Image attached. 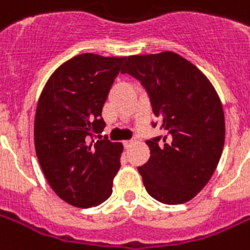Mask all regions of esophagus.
<instances>
[{"label": "esophagus", "mask_w": 250, "mask_h": 250, "mask_svg": "<svg viewBox=\"0 0 250 250\" xmlns=\"http://www.w3.org/2000/svg\"><path fill=\"white\" fill-rule=\"evenodd\" d=\"M132 144H134V140H125V142H123V146H125V148H130Z\"/></svg>", "instance_id": "1"}]
</instances>
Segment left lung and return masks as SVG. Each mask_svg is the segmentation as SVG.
<instances>
[{
  "mask_svg": "<svg viewBox=\"0 0 250 250\" xmlns=\"http://www.w3.org/2000/svg\"><path fill=\"white\" fill-rule=\"evenodd\" d=\"M122 73L139 81L166 135L147 140L151 156L138 167L149 196L183 204L207 186L225 140L221 102L208 78L176 53L131 55Z\"/></svg>",
  "mask_w": 250,
  "mask_h": 250,
  "instance_id": "left-lung-1",
  "label": "left lung"
}]
</instances>
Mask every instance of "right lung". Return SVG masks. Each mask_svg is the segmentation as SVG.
<instances>
[{"label": "right lung", "instance_id": "add662e5", "mask_svg": "<svg viewBox=\"0 0 250 250\" xmlns=\"http://www.w3.org/2000/svg\"><path fill=\"white\" fill-rule=\"evenodd\" d=\"M125 61L77 55L55 70L38 101L37 158L53 191L74 207H97L112 193L123 146L102 138V110Z\"/></svg>", "mask_w": 250, "mask_h": 250}]
</instances>
